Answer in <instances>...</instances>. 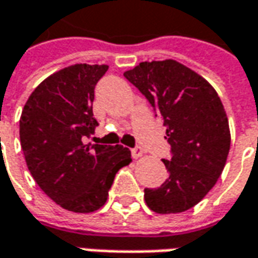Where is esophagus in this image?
Instances as JSON below:
<instances>
[{
    "mask_svg": "<svg viewBox=\"0 0 258 258\" xmlns=\"http://www.w3.org/2000/svg\"><path fill=\"white\" fill-rule=\"evenodd\" d=\"M145 151L142 148H134L132 149V156H134L135 159H138V158H141V156H144Z\"/></svg>",
    "mask_w": 258,
    "mask_h": 258,
    "instance_id": "1",
    "label": "esophagus"
}]
</instances>
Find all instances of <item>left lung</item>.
I'll return each mask as SVG.
<instances>
[{"instance_id":"1","label":"left lung","mask_w":258,"mask_h":258,"mask_svg":"<svg viewBox=\"0 0 258 258\" xmlns=\"http://www.w3.org/2000/svg\"><path fill=\"white\" fill-rule=\"evenodd\" d=\"M124 77L164 117L172 158L169 178L145 188V203L158 214L183 213L200 203L223 173L231 135L221 99L204 77L175 60L144 61Z\"/></svg>"}]
</instances>
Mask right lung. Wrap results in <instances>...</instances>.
<instances>
[{
	"label": "right lung",
	"instance_id": "1",
	"mask_svg": "<svg viewBox=\"0 0 258 258\" xmlns=\"http://www.w3.org/2000/svg\"><path fill=\"white\" fill-rule=\"evenodd\" d=\"M106 64H73L48 76L30 94L20 117L28 171L61 208L93 213L107 200L116 172L132 162L122 145L86 144L94 134V86Z\"/></svg>",
	"mask_w": 258,
	"mask_h": 258
}]
</instances>
